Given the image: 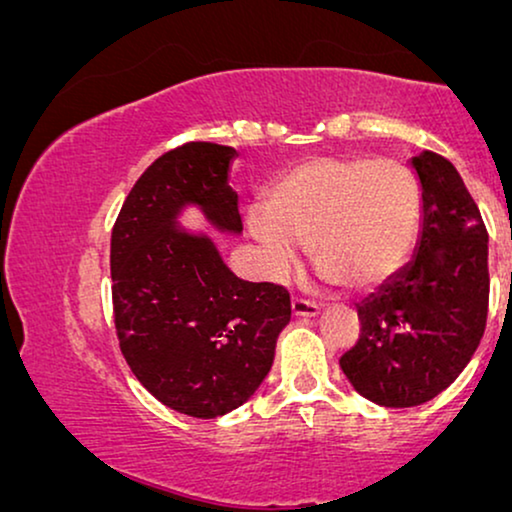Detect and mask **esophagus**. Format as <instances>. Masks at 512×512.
<instances>
[{"label":"esophagus","instance_id":"34e87169","mask_svg":"<svg viewBox=\"0 0 512 512\" xmlns=\"http://www.w3.org/2000/svg\"><path fill=\"white\" fill-rule=\"evenodd\" d=\"M292 313L294 315H304V318H313V315L320 313V304L313 299L306 297H294L292 299Z\"/></svg>","mask_w":512,"mask_h":512}]
</instances>
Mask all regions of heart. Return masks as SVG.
<instances>
[{
    "label": "heart",
    "instance_id": "1",
    "mask_svg": "<svg viewBox=\"0 0 512 512\" xmlns=\"http://www.w3.org/2000/svg\"><path fill=\"white\" fill-rule=\"evenodd\" d=\"M424 190L408 164L392 157L320 155L294 164L271 185L264 213L250 215L273 273L294 262V243L322 278L373 290L406 269L420 246Z\"/></svg>",
    "mask_w": 512,
    "mask_h": 512
}]
</instances>
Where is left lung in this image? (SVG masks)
I'll return each instance as SVG.
<instances>
[{
    "label": "left lung",
    "instance_id": "1",
    "mask_svg": "<svg viewBox=\"0 0 512 512\" xmlns=\"http://www.w3.org/2000/svg\"><path fill=\"white\" fill-rule=\"evenodd\" d=\"M424 190L417 253L357 304L359 338L341 369L362 397L408 408L441 394L471 362L487 325V227L443 155L413 157Z\"/></svg>",
    "mask_w": 512,
    "mask_h": 512
}]
</instances>
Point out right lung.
Returning <instances> with one entry per match:
<instances>
[{"instance_id":"obj_1","label":"right lung","mask_w":512,"mask_h":512,"mask_svg":"<svg viewBox=\"0 0 512 512\" xmlns=\"http://www.w3.org/2000/svg\"><path fill=\"white\" fill-rule=\"evenodd\" d=\"M234 148H171L129 190L111 232L115 334L129 369L164 406L218 417L253 397L292 315L283 285L248 283L206 236L171 225L194 201L215 227L243 229L227 185Z\"/></svg>"}]
</instances>
